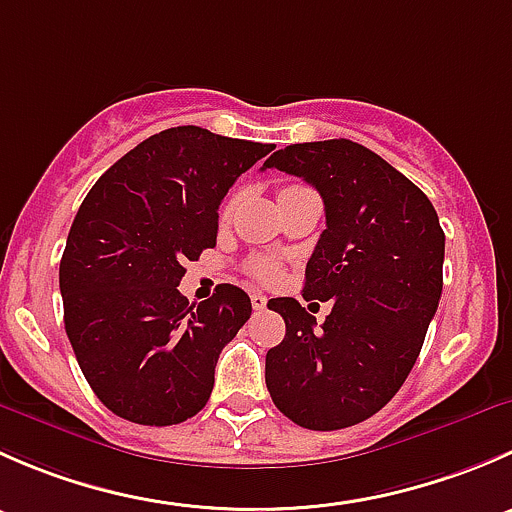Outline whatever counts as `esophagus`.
Returning <instances> with one entry per match:
<instances>
[{
	"label": "esophagus",
	"mask_w": 512,
	"mask_h": 512,
	"mask_svg": "<svg viewBox=\"0 0 512 512\" xmlns=\"http://www.w3.org/2000/svg\"><path fill=\"white\" fill-rule=\"evenodd\" d=\"M250 302H252V307H255V309H265L267 307V297L262 292H252Z\"/></svg>",
	"instance_id": "34e87169"
}]
</instances>
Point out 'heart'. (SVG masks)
Masks as SVG:
<instances>
[{
    "label": "heart",
    "mask_w": 512,
    "mask_h": 512,
    "mask_svg": "<svg viewBox=\"0 0 512 512\" xmlns=\"http://www.w3.org/2000/svg\"><path fill=\"white\" fill-rule=\"evenodd\" d=\"M250 272L257 277V280L272 282L277 275H280V267H277L275 262H270V260H255L250 265Z\"/></svg>",
    "instance_id": "heart-1"
}]
</instances>
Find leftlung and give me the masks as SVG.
I'll return each instance as SVG.
<instances>
[{
	"mask_svg": "<svg viewBox=\"0 0 512 512\" xmlns=\"http://www.w3.org/2000/svg\"><path fill=\"white\" fill-rule=\"evenodd\" d=\"M319 190L327 230L304 270V299H332L322 327L294 297L267 302L287 324L267 352L277 409L337 431L384 409L426 339L443 289V235L431 200L404 173L347 138L294 143L265 160Z\"/></svg>",
	"mask_w": 512,
	"mask_h": 512,
	"instance_id": "8db88e82",
	"label": "left lung"
}]
</instances>
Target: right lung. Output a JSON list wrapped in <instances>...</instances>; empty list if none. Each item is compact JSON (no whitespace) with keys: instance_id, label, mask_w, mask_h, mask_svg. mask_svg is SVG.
Returning <instances> with one entry per match:
<instances>
[{"instance_id":"add662e5","label":"right lung","mask_w":512,"mask_h":512,"mask_svg":"<svg viewBox=\"0 0 512 512\" xmlns=\"http://www.w3.org/2000/svg\"><path fill=\"white\" fill-rule=\"evenodd\" d=\"M272 148L168 128L116 160L81 203L59 265L64 324L116 416L173 426L208 404L218 356L252 304L235 285L190 304L178 285L185 262L215 247L227 190Z\"/></svg>"}]
</instances>
